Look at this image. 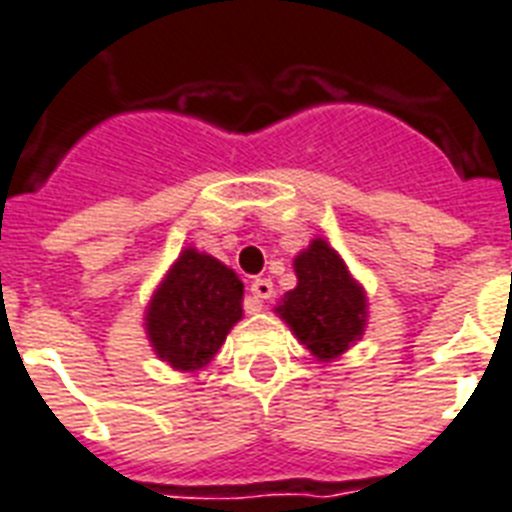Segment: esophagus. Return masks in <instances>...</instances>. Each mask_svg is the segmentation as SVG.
<instances>
[{"instance_id":"obj_1","label":"esophagus","mask_w":512,"mask_h":512,"mask_svg":"<svg viewBox=\"0 0 512 512\" xmlns=\"http://www.w3.org/2000/svg\"><path fill=\"white\" fill-rule=\"evenodd\" d=\"M252 295H255L257 303H263V300H271V297H273V281L271 279H255V281H252Z\"/></svg>"}]
</instances>
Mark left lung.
Wrapping results in <instances>:
<instances>
[{
    "label": "left lung",
    "mask_w": 512,
    "mask_h": 512,
    "mask_svg": "<svg viewBox=\"0 0 512 512\" xmlns=\"http://www.w3.org/2000/svg\"><path fill=\"white\" fill-rule=\"evenodd\" d=\"M295 273L297 287L281 297L276 313L319 361H335L364 335V287L324 239L295 257Z\"/></svg>",
    "instance_id": "8db88e82"
}]
</instances>
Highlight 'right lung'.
I'll return each mask as SVG.
<instances>
[{"instance_id":"1","label":"right lung","mask_w":512,"mask_h":512,"mask_svg":"<svg viewBox=\"0 0 512 512\" xmlns=\"http://www.w3.org/2000/svg\"><path fill=\"white\" fill-rule=\"evenodd\" d=\"M241 300L244 284L228 265L183 249L148 303L151 348L177 372H196L215 358L241 319Z\"/></svg>"}]
</instances>
